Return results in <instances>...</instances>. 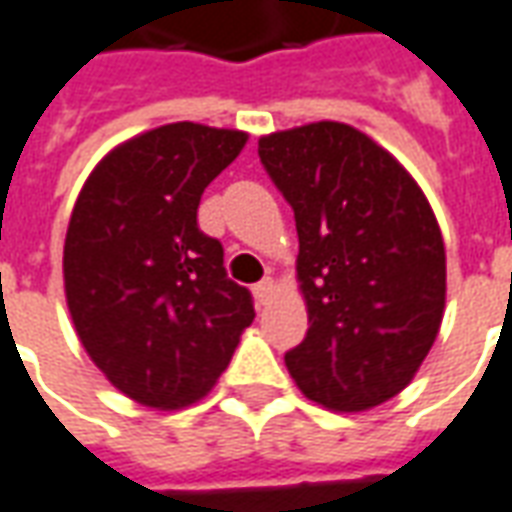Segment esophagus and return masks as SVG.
<instances>
[{
	"label": "esophagus",
	"instance_id": "esophagus-1",
	"mask_svg": "<svg viewBox=\"0 0 512 512\" xmlns=\"http://www.w3.org/2000/svg\"><path fill=\"white\" fill-rule=\"evenodd\" d=\"M255 291V299H257V305H268V299L274 296V280L271 277H266V280H260L252 288Z\"/></svg>",
	"mask_w": 512,
	"mask_h": 512
}]
</instances>
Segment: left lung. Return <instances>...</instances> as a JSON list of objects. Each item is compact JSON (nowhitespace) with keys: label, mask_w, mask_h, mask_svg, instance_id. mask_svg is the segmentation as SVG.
Masks as SVG:
<instances>
[{"label":"left lung","mask_w":512,"mask_h":512,"mask_svg":"<svg viewBox=\"0 0 512 512\" xmlns=\"http://www.w3.org/2000/svg\"><path fill=\"white\" fill-rule=\"evenodd\" d=\"M257 155L299 235L310 327L285 366L330 410L388 402L441 330L446 252L427 196L396 157L338 121L266 135Z\"/></svg>","instance_id":"left-lung-1"}]
</instances>
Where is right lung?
Returning <instances> with one entry per match:
<instances>
[{"label":"right lung","mask_w":512,"mask_h":512,"mask_svg":"<svg viewBox=\"0 0 512 512\" xmlns=\"http://www.w3.org/2000/svg\"><path fill=\"white\" fill-rule=\"evenodd\" d=\"M246 132L177 121L99 163L71 213L63 280L85 352L146 407L202 399L255 318L224 246L199 230L202 194Z\"/></svg>","instance_id":"1"}]
</instances>
